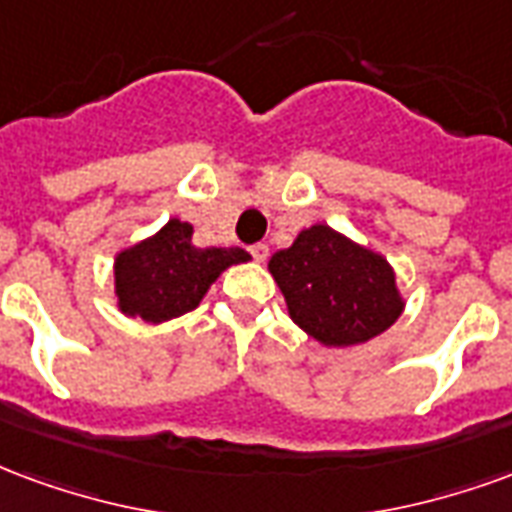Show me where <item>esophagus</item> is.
I'll return each instance as SVG.
<instances>
[{
	"mask_svg": "<svg viewBox=\"0 0 512 512\" xmlns=\"http://www.w3.org/2000/svg\"><path fill=\"white\" fill-rule=\"evenodd\" d=\"M267 253H270V248L264 245V242H256V245H251V256L256 261H264L267 259Z\"/></svg>",
	"mask_w": 512,
	"mask_h": 512,
	"instance_id": "1",
	"label": "esophagus"
}]
</instances>
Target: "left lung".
Listing matches in <instances>:
<instances>
[{
  "label": "left lung",
  "mask_w": 512,
  "mask_h": 512,
  "mask_svg": "<svg viewBox=\"0 0 512 512\" xmlns=\"http://www.w3.org/2000/svg\"><path fill=\"white\" fill-rule=\"evenodd\" d=\"M270 272L281 286L292 322L324 346H354L398 322L404 297L382 253L316 223L292 248L272 253Z\"/></svg>",
  "instance_id": "left-lung-1"
}]
</instances>
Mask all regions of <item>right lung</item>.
<instances>
[{
    "label": "right lung",
    "instance_id": "add662e5",
    "mask_svg": "<svg viewBox=\"0 0 512 512\" xmlns=\"http://www.w3.org/2000/svg\"><path fill=\"white\" fill-rule=\"evenodd\" d=\"M242 248H196L193 226L171 218L158 234L130 245L114 259L119 311L149 324L193 311L220 272L248 261Z\"/></svg>",
    "mask_w": 512,
    "mask_h": 512
}]
</instances>
